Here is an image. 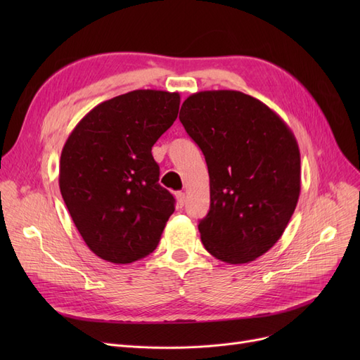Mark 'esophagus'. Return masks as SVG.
<instances>
[{"label":"esophagus","mask_w":360,"mask_h":360,"mask_svg":"<svg viewBox=\"0 0 360 360\" xmlns=\"http://www.w3.org/2000/svg\"><path fill=\"white\" fill-rule=\"evenodd\" d=\"M176 200H177V207H179V209H181V207L184 205V202H186V197H184V192H177L176 193Z\"/></svg>","instance_id":"1"}]
</instances>
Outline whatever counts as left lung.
Here are the masks:
<instances>
[{"instance_id":"1","label":"left lung","mask_w":360,"mask_h":360,"mask_svg":"<svg viewBox=\"0 0 360 360\" xmlns=\"http://www.w3.org/2000/svg\"><path fill=\"white\" fill-rule=\"evenodd\" d=\"M180 122L210 176V210L198 230L207 252L230 264L266 254L285 231L300 195V151L290 127L252 96H189Z\"/></svg>"}]
</instances>
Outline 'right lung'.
Instances as JSON below:
<instances>
[{"instance_id": "right-lung-1", "label": "right lung", "mask_w": 360, "mask_h": 360, "mask_svg": "<svg viewBox=\"0 0 360 360\" xmlns=\"http://www.w3.org/2000/svg\"><path fill=\"white\" fill-rule=\"evenodd\" d=\"M179 108V93L129 91L93 108L63 147V200L86 246L105 261L127 264L153 252L174 213L151 147Z\"/></svg>"}]
</instances>
